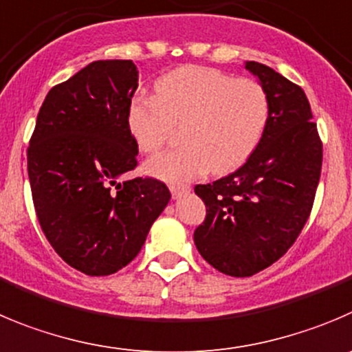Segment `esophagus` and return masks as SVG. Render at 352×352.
Masks as SVG:
<instances>
[{"instance_id":"esophagus-1","label":"esophagus","mask_w":352,"mask_h":352,"mask_svg":"<svg viewBox=\"0 0 352 352\" xmlns=\"http://www.w3.org/2000/svg\"><path fill=\"white\" fill-rule=\"evenodd\" d=\"M170 191H172L173 199H179L180 196L187 195V192L191 191V187L189 186H170Z\"/></svg>"}]
</instances>
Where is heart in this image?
Returning <instances> with one entry per match:
<instances>
[{"label":"heart","mask_w":352,"mask_h":352,"mask_svg":"<svg viewBox=\"0 0 352 352\" xmlns=\"http://www.w3.org/2000/svg\"><path fill=\"white\" fill-rule=\"evenodd\" d=\"M156 95H139L128 106V128L144 153L160 149L175 124L184 144L146 161L151 177L179 184L231 172L248 160L269 120V100L254 80H234L210 67L184 65L154 85Z\"/></svg>","instance_id":"obj_1"}]
</instances>
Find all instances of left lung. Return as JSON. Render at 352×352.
I'll return each instance as SVG.
<instances>
[{"label": "left lung", "mask_w": 352, "mask_h": 352, "mask_svg": "<svg viewBox=\"0 0 352 352\" xmlns=\"http://www.w3.org/2000/svg\"><path fill=\"white\" fill-rule=\"evenodd\" d=\"M269 100L261 140L241 168L195 192L206 219L195 245L217 271L257 274L283 257L309 219L320 182L323 146L304 90L258 62H245Z\"/></svg>", "instance_id": "1"}]
</instances>
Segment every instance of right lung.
Segmentation results:
<instances>
[{
    "mask_svg": "<svg viewBox=\"0 0 352 352\" xmlns=\"http://www.w3.org/2000/svg\"><path fill=\"white\" fill-rule=\"evenodd\" d=\"M137 87L131 60L91 62L48 91L29 142L39 226L62 261L88 276L130 264L172 198L149 177L118 182L137 166L126 121Z\"/></svg>",
    "mask_w": 352,
    "mask_h": 352,
    "instance_id": "1",
    "label": "right lung"
}]
</instances>
